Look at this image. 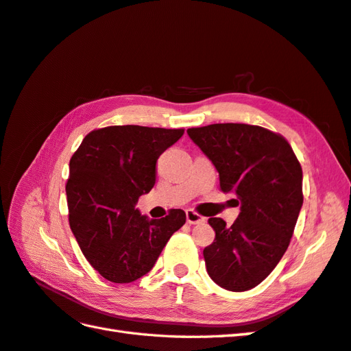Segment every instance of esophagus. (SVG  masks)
I'll use <instances>...</instances> for the list:
<instances>
[{"label": "esophagus", "mask_w": 351, "mask_h": 351, "mask_svg": "<svg viewBox=\"0 0 351 351\" xmlns=\"http://www.w3.org/2000/svg\"><path fill=\"white\" fill-rule=\"evenodd\" d=\"M186 220L189 225H199L204 223L205 217H202L198 213L193 211V210H186Z\"/></svg>", "instance_id": "obj_1"}]
</instances>
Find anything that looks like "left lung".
<instances>
[{"label":"left lung","mask_w":351,"mask_h":351,"mask_svg":"<svg viewBox=\"0 0 351 351\" xmlns=\"http://www.w3.org/2000/svg\"><path fill=\"white\" fill-rule=\"evenodd\" d=\"M187 134L220 177V191L237 195L241 211L232 226L210 217L216 238L204 249L216 285L232 292L267 278L287 250L301 211L302 168L283 135L247 123L189 128Z\"/></svg>","instance_id":"obj_1"}]
</instances>
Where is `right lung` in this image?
I'll use <instances>...</instances> for the list:
<instances>
[{"label": "right lung", "instance_id": "add662e5", "mask_svg": "<svg viewBox=\"0 0 351 351\" xmlns=\"http://www.w3.org/2000/svg\"><path fill=\"white\" fill-rule=\"evenodd\" d=\"M184 130L138 125L90 131L70 159L68 220L84 258L113 283H131L153 268L186 215L149 220L135 204L156 182L158 158Z\"/></svg>", "mask_w": 351, "mask_h": 351}]
</instances>
